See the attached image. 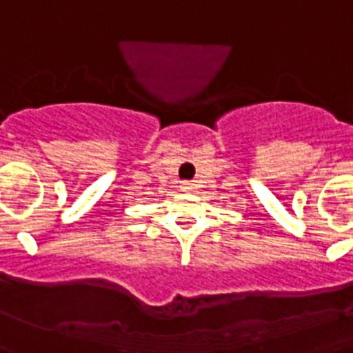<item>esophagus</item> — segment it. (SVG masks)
Returning a JSON list of instances; mask_svg holds the SVG:
<instances>
[{
	"instance_id": "esophagus-1",
	"label": "esophagus",
	"mask_w": 353,
	"mask_h": 353,
	"mask_svg": "<svg viewBox=\"0 0 353 353\" xmlns=\"http://www.w3.org/2000/svg\"><path fill=\"white\" fill-rule=\"evenodd\" d=\"M180 189H182L183 192H189L192 189V185L189 182H182V185H180Z\"/></svg>"
}]
</instances>
